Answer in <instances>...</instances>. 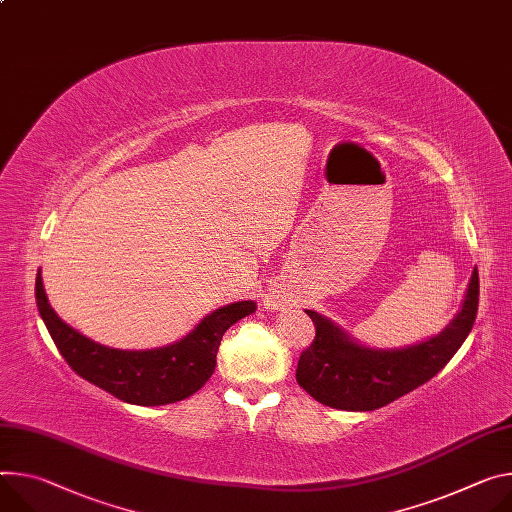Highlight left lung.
I'll use <instances>...</instances> for the list:
<instances>
[{"mask_svg":"<svg viewBox=\"0 0 512 512\" xmlns=\"http://www.w3.org/2000/svg\"><path fill=\"white\" fill-rule=\"evenodd\" d=\"M478 296L480 282L474 267L461 308L447 327L435 337L400 349L361 345L331 318L306 310L316 337L300 355L296 380L324 406L351 412L382 408L423 386L447 365L474 327Z\"/></svg>","mask_w":512,"mask_h":512,"instance_id":"8db88e82","label":"left lung"}]
</instances>
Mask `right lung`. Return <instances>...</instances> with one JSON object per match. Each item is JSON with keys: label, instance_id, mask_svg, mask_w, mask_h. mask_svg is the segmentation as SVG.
I'll return each mask as SVG.
<instances>
[{"label": "right lung", "instance_id": "right-lung-1", "mask_svg": "<svg viewBox=\"0 0 512 512\" xmlns=\"http://www.w3.org/2000/svg\"><path fill=\"white\" fill-rule=\"evenodd\" d=\"M36 306L57 349L77 376L122 402L161 406L196 394L214 374L222 335L253 314V300L232 302L204 316L183 339L157 349H114L81 335L53 310L46 298L40 269L36 273Z\"/></svg>", "mask_w": 512, "mask_h": 512}]
</instances>
